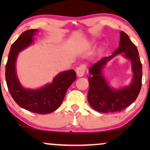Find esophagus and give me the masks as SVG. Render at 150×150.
<instances>
[{"label": "esophagus", "instance_id": "1", "mask_svg": "<svg viewBox=\"0 0 150 150\" xmlns=\"http://www.w3.org/2000/svg\"><path fill=\"white\" fill-rule=\"evenodd\" d=\"M86 70V66L85 65H81L76 69V75L78 77L83 76L85 71Z\"/></svg>", "mask_w": 150, "mask_h": 150}]
</instances>
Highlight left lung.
Here are the masks:
<instances>
[{"mask_svg": "<svg viewBox=\"0 0 150 150\" xmlns=\"http://www.w3.org/2000/svg\"><path fill=\"white\" fill-rule=\"evenodd\" d=\"M120 53H124L125 57L132 63L133 80L130 85L120 90H114L108 85L102 69L110 59ZM91 76L88 78L89 83L87 98L90 106L100 112L122 111L132 104L138 97L142 85V64L137 47L128 35L120 32L119 48L111 56L104 57L92 65L89 70Z\"/></svg>", "mask_w": 150, "mask_h": 150, "instance_id": "1", "label": "left lung"}]
</instances>
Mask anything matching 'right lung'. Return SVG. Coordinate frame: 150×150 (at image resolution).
I'll return each instance as SVG.
<instances>
[{"mask_svg": "<svg viewBox=\"0 0 150 150\" xmlns=\"http://www.w3.org/2000/svg\"><path fill=\"white\" fill-rule=\"evenodd\" d=\"M37 29L22 33L10 49L5 67L6 83L11 97L20 107L39 114H48L57 110L62 103L67 90L76 79L73 69L59 74L52 83L39 89H25L20 84L16 71V62L20 51L33 42Z\"/></svg>", "mask_w": 150, "mask_h": 150, "instance_id": "right-lung-1", "label": "right lung"}]
</instances>
